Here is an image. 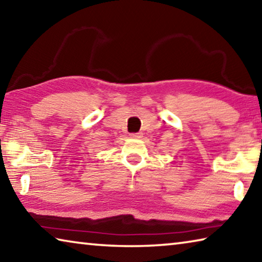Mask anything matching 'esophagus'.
<instances>
[{"label":"esophagus","mask_w":262,"mask_h":262,"mask_svg":"<svg viewBox=\"0 0 262 262\" xmlns=\"http://www.w3.org/2000/svg\"><path fill=\"white\" fill-rule=\"evenodd\" d=\"M130 137H133V139H141L142 134H141V133H132Z\"/></svg>","instance_id":"obj_1"}]
</instances>
